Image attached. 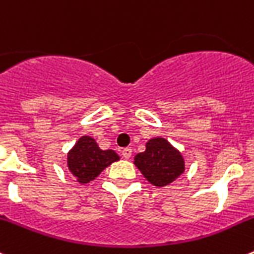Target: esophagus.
Wrapping results in <instances>:
<instances>
[{"mask_svg":"<svg viewBox=\"0 0 254 254\" xmlns=\"http://www.w3.org/2000/svg\"><path fill=\"white\" fill-rule=\"evenodd\" d=\"M122 154L125 159H129L131 157V148H124L122 150Z\"/></svg>","mask_w":254,"mask_h":254,"instance_id":"obj_1","label":"esophagus"}]
</instances>
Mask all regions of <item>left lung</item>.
Instances as JSON below:
<instances>
[{
  "label": "left lung",
  "instance_id": "1",
  "mask_svg": "<svg viewBox=\"0 0 254 254\" xmlns=\"http://www.w3.org/2000/svg\"><path fill=\"white\" fill-rule=\"evenodd\" d=\"M134 164L155 187L168 186L185 172L182 153L162 136L149 139L145 150L134 157Z\"/></svg>",
  "mask_w": 254,
  "mask_h": 254
}]
</instances>
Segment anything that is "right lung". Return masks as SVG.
<instances>
[{
    "mask_svg": "<svg viewBox=\"0 0 254 254\" xmlns=\"http://www.w3.org/2000/svg\"><path fill=\"white\" fill-rule=\"evenodd\" d=\"M119 159L115 150H102L92 136L83 135L68 152L67 166L77 182L84 185L93 181L106 167Z\"/></svg>",
    "mask_w": 254,
    "mask_h": 254,
    "instance_id": "1",
    "label": "right lung"
}]
</instances>
